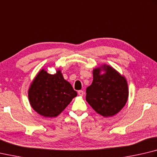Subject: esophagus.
<instances>
[{"mask_svg":"<svg viewBox=\"0 0 157 157\" xmlns=\"http://www.w3.org/2000/svg\"><path fill=\"white\" fill-rule=\"evenodd\" d=\"M78 95L79 96H83L84 95V91L83 90H78Z\"/></svg>","mask_w":157,"mask_h":157,"instance_id":"1","label":"esophagus"}]
</instances>
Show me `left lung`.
Here are the masks:
<instances>
[{
    "label": "left lung",
    "instance_id": "obj_1",
    "mask_svg": "<svg viewBox=\"0 0 157 157\" xmlns=\"http://www.w3.org/2000/svg\"><path fill=\"white\" fill-rule=\"evenodd\" d=\"M93 80L86 88V100L99 115L109 117L117 114L128 99L125 76L106 64L93 70Z\"/></svg>",
    "mask_w": 157,
    "mask_h": 157
}]
</instances>
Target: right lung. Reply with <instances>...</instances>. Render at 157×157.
I'll use <instances>...</instances> for the list:
<instances>
[{
  "label": "right lung",
  "instance_id": "add662e5",
  "mask_svg": "<svg viewBox=\"0 0 157 157\" xmlns=\"http://www.w3.org/2000/svg\"><path fill=\"white\" fill-rule=\"evenodd\" d=\"M78 93L64 79L60 69L55 74L42 69L31 82L28 98L31 108L44 117H56Z\"/></svg>",
  "mask_w": 157,
  "mask_h": 157
}]
</instances>
